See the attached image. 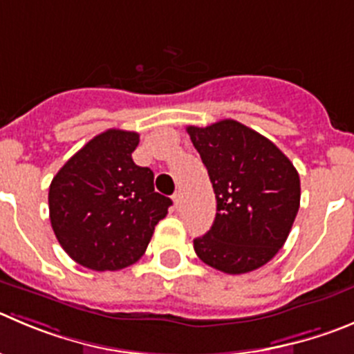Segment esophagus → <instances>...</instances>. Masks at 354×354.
I'll list each match as a JSON object with an SVG mask.
<instances>
[{
    "label": "esophagus",
    "mask_w": 354,
    "mask_h": 354,
    "mask_svg": "<svg viewBox=\"0 0 354 354\" xmlns=\"http://www.w3.org/2000/svg\"><path fill=\"white\" fill-rule=\"evenodd\" d=\"M173 203H174V206H176V207L181 206V192H180V190H178V192H174Z\"/></svg>",
    "instance_id": "obj_1"
}]
</instances>
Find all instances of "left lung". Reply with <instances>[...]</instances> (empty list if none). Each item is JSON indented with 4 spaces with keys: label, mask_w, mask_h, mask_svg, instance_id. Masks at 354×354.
Returning a JSON list of instances; mask_svg holds the SVG:
<instances>
[{
    "label": "left lung",
    "mask_w": 354,
    "mask_h": 354,
    "mask_svg": "<svg viewBox=\"0 0 354 354\" xmlns=\"http://www.w3.org/2000/svg\"><path fill=\"white\" fill-rule=\"evenodd\" d=\"M213 183L216 216L194 250L227 274L266 266L285 244L300 206V178L276 145L241 122L188 125Z\"/></svg>",
    "instance_id": "obj_1"
}]
</instances>
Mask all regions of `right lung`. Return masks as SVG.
I'll list each match as a JSON object with an SVG mask.
<instances>
[{
	"label": "right lung",
	"instance_id": "right-lung-1",
	"mask_svg": "<svg viewBox=\"0 0 354 354\" xmlns=\"http://www.w3.org/2000/svg\"><path fill=\"white\" fill-rule=\"evenodd\" d=\"M138 143V132L108 129L52 180V229L62 250L87 269L120 270L136 263L173 204L155 192L150 167L132 160Z\"/></svg>",
	"mask_w": 354,
	"mask_h": 354
}]
</instances>
